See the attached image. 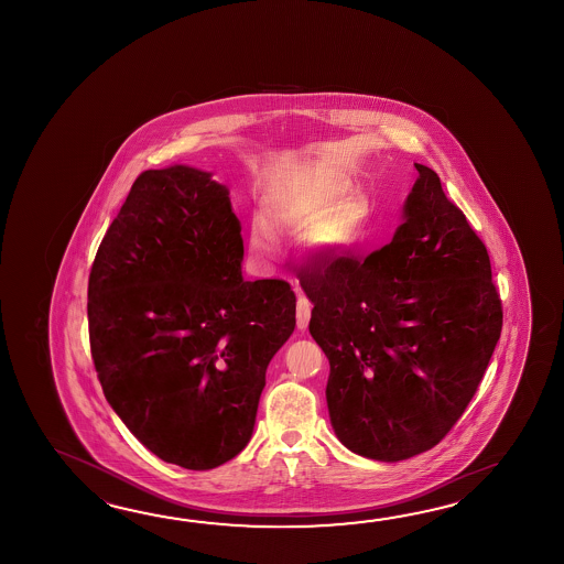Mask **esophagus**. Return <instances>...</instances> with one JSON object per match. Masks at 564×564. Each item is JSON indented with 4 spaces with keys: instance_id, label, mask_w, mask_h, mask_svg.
Listing matches in <instances>:
<instances>
[{
    "instance_id": "1",
    "label": "esophagus",
    "mask_w": 564,
    "mask_h": 564,
    "mask_svg": "<svg viewBox=\"0 0 564 564\" xmlns=\"http://www.w3.org/2000/svg\"><path fill=\"white\" fill-rule=\"evenodd\" d=\"M296 292H299V302H296V324H299L300 330H304V328L308 326V321H311L312 304L306 296L300 294L299 288H296Z\"/></svg>"
}]
</instances>
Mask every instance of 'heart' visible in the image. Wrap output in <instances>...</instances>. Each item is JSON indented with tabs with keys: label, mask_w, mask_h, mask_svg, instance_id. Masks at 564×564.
Returning a JSON list of instances; mask_svg holds the SVG:
<instances>
[{
	"label": "heart",
	"mask_w": 564,
	"mask_h": 564,
	"mask_svg": "<svg viewBox=\"0 0 564 564\" xmlns=\"http://www.w3.org/2000/svg\"><path fill=\"white\" fill-rule=\"evenodd\" d=\"M262 219L280 236H304L306 248L318 260L333 262L355 252L365 241L371 209L350 181L304 167L268 187ZM265 228L258 224L252 229V248L260 256L274 248V238Z\"/></svg>",
	"instance_id": "heart-1"
}]
</instances>
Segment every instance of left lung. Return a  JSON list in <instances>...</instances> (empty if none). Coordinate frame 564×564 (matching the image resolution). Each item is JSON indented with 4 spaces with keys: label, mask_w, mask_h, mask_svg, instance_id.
I'll use <instances>...</instances> for the list:
<instances>
[{
    "label": "left lung",
    "mask_w": 564,
    "mask_h": 564,
    "mask_svg": "<svg viewBox=\"0 0 564 564\" xmlns=\"http://www.w3.org/2000/svg\"><path fill=\"white\" fill-rule=\"evenodd\" d=\"M393 240L365 260L314 258L299 270L311 335L330 362L336 437L359 456L399 462L440 444L478 391L502 333L490 256L433 169Z\"/></svg>",
    "instance_id": "8db88e82"
}]
</instances>
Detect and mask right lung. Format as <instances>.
I'll list each match as a JSON object with an SVG mask.
<instances>
[{
  "label": "right lung",
  "mask_w": 564,
  "mask_h": 564,
  "mask_svg": "<svg viewBox=\"0 0 564 564\" xmlns=\"http://www.w3.org/2000/svg\"><path fill=\"white\" fill-rule=\"evenodd\" d=\"M226 185L143 171L98 246L88 335L110 408L167 464L212 469L252 437L268 362L296 326L286 280L241 278Z\"/></svg>",
  "instance_id": "obj_1"
}]
</instances>
